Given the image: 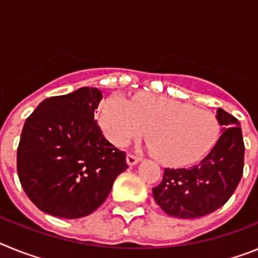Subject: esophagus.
I'll list each match as a JSON object with an SVG mask.
<instances>
[{"label":"esophagus","mask_w":258,"mask_h":258,"mask_svg":"<svg viewBox=\"0 0 258 258\" xmlns=\"http://www.w3.org/2000/svg\"><path fill=\"white\" fill-rule=\"evenodd\" d=\"M141 159L138 156H134V155H132V154H127L126 155V163H127V165H136L137 163H138V161H140Z\"/></svg>","instance_id":"34e87169"}]
</instances>
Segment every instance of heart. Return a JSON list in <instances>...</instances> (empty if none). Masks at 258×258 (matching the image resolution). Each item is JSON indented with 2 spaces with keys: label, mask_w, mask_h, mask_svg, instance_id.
Returning <instances> with one entry per match:
<instances>
[{
  "label": "heart",
  "mask_w": 258,
  "mask_h": 258,
  "mask_svg": "<svg viewBox=\"0 0 258 258\" xmlns=\"http://www.w3.org/2000/svg\"><path fill=\"white\" fill-rule=\"evenodd\" d=\"M99 124L118 147L147 132L155 156L170 166L197 163L211 151L220 134L218 120L211 111L155 94L137 95L132 101L111 95L102 104Z\"/></svg>",
  "instance_id": "heart-1"
}]
</instances>
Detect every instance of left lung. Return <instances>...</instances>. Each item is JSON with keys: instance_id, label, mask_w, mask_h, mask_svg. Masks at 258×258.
<instances>
[{"instance_id": "obj_1", "label": "left lung", "mask_w": 258, "mask_h": 258, "mask_svg": "<svg viewBox=\"0 0 258 258\" xmlns=\"http://www.w3.org/2000/svg\"><path fill=\"white\" fill-rule=\"evenodd\" d=\"M221 136L199 164L191 168L164 169L160 184L152 188L154 199L168 216L192 220L222 207L238 187L244 166V142L239 121L217 109Z\"/></svg>"}]
</instances>
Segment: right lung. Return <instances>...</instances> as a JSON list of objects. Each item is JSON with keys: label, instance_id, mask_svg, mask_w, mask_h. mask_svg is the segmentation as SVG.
<instances>
[{"label": "right lung", "instance_id": "right-lung-1", "mask_svg": "<svg viewBox=\"0 0 258 258\" xmlns=\"http://www.w3.org/2000/svg\"><path fill=\"white\" fill-rule=\"evenodd\" d=\"M97 88L46 98L24 122L17 169L27 197L59 218L85 217L101 207L116 177L127 168L125 152L104 138L95 120Z\"/></svg>", "mask_w": 258, "mask_h": 258}]
</instances>
